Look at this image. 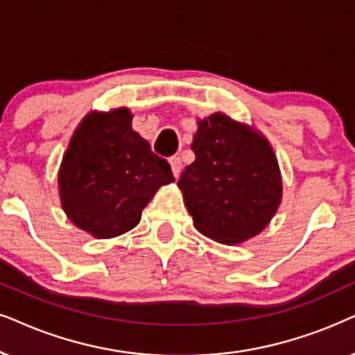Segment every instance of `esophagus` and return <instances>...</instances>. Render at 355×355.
I'll use <instances>...</instances> for the list:
<instances>
[{
    "mask_svg": "<svg viewBox=\"0 0 355 355\" xmlns=\"http://www.w3.org/2000/svg\"><path fill=\"white\" fill-rule=\"evenodd\" d=\"M169 164H171V171L174 174V178H178L182 168L181 158H179V156H173V158H169Z\"/></svg>",
    "mask_w": 355,
    "mask_h": 355,
    "instance_id": "obj_1",
    "label": "esophagus"
}]
</instances>
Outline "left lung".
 Instances as JSON below:
<instances>
[{
    "label": "left lung",
    "mask_w": 355,
    "mask_h": 355,
    "mask_svg": "<svg viewBox=\"0 0 355 355\" xmlns=\"http://www.w3.org/2000/svg\"><path fill=\"white\" fill-rule=\"evenodd\" d=\"M196 161L181 174L184 202L202 234L238 245L268 227L282 199L272 146L261 133L222 112L199 121Z\"/></svg>",
    "instance_id": "1"
}]
</instances>
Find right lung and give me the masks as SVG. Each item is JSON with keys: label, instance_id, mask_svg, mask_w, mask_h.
<instances>
[{"label": "right lung", "instance_id": "add662e5", "mask_svg": "<svg viewBox=\"0 0 355 355\" xmlns=\"http://www.w3.org/2000/svg\"><path fill=\"white\" fill-rule=\"evenodd\" d=\"M173 181L169 163L133 130L125 107L87 114L58 171L63 210L94 238H114L137 227L155 192Z\"/></svg>", "mask_w": 355, "mask_h": 355}]
</instances>
